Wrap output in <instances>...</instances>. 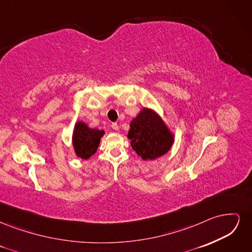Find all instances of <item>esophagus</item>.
<instances>
[{
    "label": "esophagus",
    "mask_w": 252,
    "mask_h": 252,
    "mask_svg": "<svg viewBox=\"0 0 252 252\" xmlns=\"http://www.w3.org/2000/svg\"><path fill=\"white\" fill-rule=\"evenodd\" d=\"M111 128L113 129V130H119V125L117 123H112Z\"/></svg>",
    "instance_id": "obj_1"
}]
</instances>
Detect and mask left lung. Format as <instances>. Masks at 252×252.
<instances>
[{"mask_svg":"<svg viewBox=\"0 0 252 252\" xmlns=\"http://www.w3.org/2000/svg\"><path fill=\"white\" fill-rule=\"evenodd\" d=\"M132 149L143 159H155L171 148L174 138L162 118L152 109L143 108L128 131Z\"/></svg>","mask_w":252,"mask_h":252,"instance_id":"8db88e82","label":"left lung"}]
</instances>
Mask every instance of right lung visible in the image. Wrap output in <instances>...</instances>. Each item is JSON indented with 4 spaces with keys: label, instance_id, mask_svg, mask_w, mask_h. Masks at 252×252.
Listing matches in <instances>:
<instances>
[{
    "label": "right lung",
    "instance_id": "add662e5",
    "mask_svg": "<svg viewBox=\"0 0 252 252\" xmlns=\"http://www.w3.org/2000/svg\"><path fill=\"white\" fill-rule=\"evenodd\" d=\"M104 133V130L89 128L83 122H78L72 133V144L77 157L87 159L94 156Z\"/></svg>",
    "mask_w": 252,
    "mask_h": 252
}]
</instances>
